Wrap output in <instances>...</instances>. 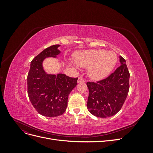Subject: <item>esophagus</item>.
Returning <instances> with one entry per match:
<instances>
[{"label": "esophagus", "instance_id": "esophagus-1", "mask_svg": "<svg viewBox=\"0 0 153 153\" xmlns=\"http://www.w3.org/2000/svg\"><path fill=\"white\" fill-rule=\"evenodd\" d=\"M85 78L83 77L82 76H80L79 78H78V83H80V82H85Z\"/></svg>", "mask_w": 153, "mask_h": 153}]
</instances>
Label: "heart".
Instances as JSON below:
<instances>
[{
	"label": "heart",
	"mask_w": 153,
	"mask_h": 153,
	"mask_svg": "<svg viewBox=\"0 0 153 153\" xmlns=\"http://www.w3.org/2000/svg\"><path fill=\"white\" fill-rule=\"evenodd\" d=\"M75 61L81 67H89L88 73L94 80L107 76L117 62L115 52L102 49L90 50L77 55Z\"/></svg>",
	"instance_id": "heart-1"
}]
</instances>
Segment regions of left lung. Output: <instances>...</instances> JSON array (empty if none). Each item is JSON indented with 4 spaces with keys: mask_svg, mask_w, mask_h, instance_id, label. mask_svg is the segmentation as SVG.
Masks as SVG:
<instances>
[{
    "mask_svg": "<svg viewBox=\"0 0 153 153\" xmlns=\"http://www.w3.org/2000/svg\"><path fill=\"white\" fill-rule=\"evenodd\" d=\"M120 65L106 78L96 82H87L89 91L87 109L96 117L106 118L121 109L129 89V73L126 60L119 57Z\"/></svg>",
    "mask_w": 153,
    "mask_h": 153,
    "instance_id": "1",
    "label": "left lung"
}]
</instances>
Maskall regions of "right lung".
I'll return each instance as SVG.
<instances>
[{
	"mask_svg": "<svg viewBox=\"0 0 153 153\" xmlns=\"http://www.w3.org/2000/svg\"><path fill=\"white\" fill-rule=\"evenodd\" d=\"M59 45L45 49L30 62L27 75V93L37 112L45 117H57L65 112L71 91L77 84L78 78L64 74L48 75L42 66L43 60L60 53Z\"/></svg>",
	"mask_w": 153,
	"mask_h": 153,
	"instance_id": "add662e5",
	"label": "right lung"
}]
</instances>
